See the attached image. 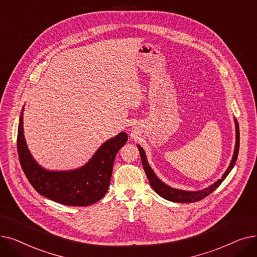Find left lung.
<instances>
[{"instance_id": "1", "label": "left lung", "mask_w": 257, "mask_h": 257, "mask_svg": "<svg viewBox=\"0 0 257 257\" xmlns=\"http://www.w3.org/2000/svg\"><path fill=\"white\" fill-rule=\"evenodd\" d=\"M235 133H236V142H235V149H234V153H233V157H232L231 163L228 167V169L225 172V174L223 175L222 179L217 180L214 184H212L211 186H209L208 188H205L203 190H199V191H185V190H179V189H175L173 187H170L164 183L159 180L158 177L155 175L154 170L151 168L148 160H146V156L145 153L143 151V149L141 148L140 145H137V148L139 150L140 153V157H141V161H142V165L144 168V172L149 178L150 184L153 187V189L162 197L163 199H166L168 201L172 202H177V203H193V202H198L201 201L202 199L206 198L207 195H209L212 191H214L219 185L222 184V182L226 179V177L229 175V173L231 172V169L233 168L236 159L238 156V151H239V127H238V123L237 120L235 119Z\"/></svg>"}]
</instances>
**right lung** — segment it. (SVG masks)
<instances>
[{
  "instance_id": "right-lung-1",
  "label": "right lung",
  "mask_w": 257,
  "mask_h": 257,
  "mask_svg": "<svg viewBox=\"0 0 257 257\" xmlns=\"http://www.w3.org/2000/svg\"><path fill=\"white\" fill-rule=\"evenodd\" d=\"M23 111L18 128V154L33 188L44 197L68 206H89L103 198L109 186L115 157L127 141L126 134L121 132L105 141L84 166L69 172H50L36 163L28 151L24 137Z\"/></svg>"
}]
</instances>
